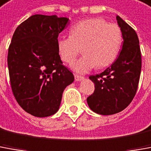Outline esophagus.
<instances>
[{
	"label": "esophagus",
	"instance_id": "esophagus-1",
	"mask_svg": "<svg viewBox=\"0 0 151 151\" xmlns=\"http://www.w3.org/2000/svg\"><path fill=\"white\" fill-rule=\"evenodd\" d=\"M85 77L84 76H78V75H75V80L76 81H81L82 80H84Z\"/></svg>",
	"mask_w": 151,
	"mask_h": 151
}]
</instances>
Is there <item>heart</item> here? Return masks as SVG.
I'll return each mask as SVG.
<instances>
[{
  "label": "heart",
  "mask_w": 151,
  "mask_h": 151,
  "mask_svg": "<svg viewBox=\"0 0 151 151\" xmlns=\"http://www.w3.org/2000/svg\"><path fill=\"white\" fill-rule=\"evenodd\" d=\"M122 43L119 26L102 18H89L76 23L70 35L59 36L57 45L63 62L72 63L83 50L85 55L72 65L78 73H86L97 65L106 67L118 56Z\"/></svg>",
  "instance_id": "obj_1"
}]
</instances>
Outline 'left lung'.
Wrapping results in <instances>:
<instances>
[{
    "label": "left lung",
    "mask_w": 151,
    "mask_h": 151,
    "mask_svg": "<svg viewBox=\"0 0 151 151\" xmlns=\"http://www.w3.org/2000/svg\"><path fill=\"white\" fill-rule=\"evenodd\" d=\"M123 43L117 60L102 73L90 76L93 93L87 98L90 109L101 115H112L125 109L137 93L141 70V54L136 31L116 16Z\"/></svg>",
    "instance_id": "1"
}]
</instances>
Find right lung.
<instances>
[{
    "label": "right lung",
    "mask_w": 151,
    "mask_h": 151,
    "mask_svg": "<svg viewBox=\"0 0 151 151\" xmlns=\"http://www.w3.org/2000/svg\"><path fill=\"white\" fill-rule=\"evenodd\" d=\"M68 21L57 15L34 14L16 28L11 39L7 63L12 92L22 109L35 117L57 113L64 89L74 81L57 45Z\"/></svg>",
    "instance_id": "right-lung-1"
}]
</instances>
